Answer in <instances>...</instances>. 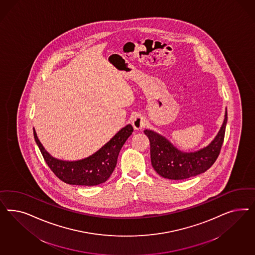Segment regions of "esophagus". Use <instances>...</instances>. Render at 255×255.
I'll list each match as a JSON object with an SVG mask.
<instances>
[{
    "label": "esophagus",
    "mask_w": 255,
    "mask_h": 255,
    "mask_svg": "<svg viewBox=\"0 0 255 255\" xmlns=\"http://www.w3.org/2000/svg\"><path fill=\"white\" fill-rule=\"evenodd\" d=\"M131 124H132V126H133L134 129L140 130V129H142L145 126L146 121H145V119L143 117L136 115V116L133 117V119L131 121Z\"/></svg>",
    "instance_id": "1"
}]
</instances>
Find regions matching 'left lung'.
I'll return each instance as SVG.
<instances>
[{
	"label": "left lung",
	"instance_id": "obj_1",
	"mask_svg": "<svg viewBox=\"0 0 255 255\" xmlns=\"http://www.w3.org/2000/svg\"><path fill=\"white\" fill-rule=\"evenodd\" d=\"M227 124L225 109L224 123L216 136L207 147L193 152H186L175 147L163 135L146 129L144 132L150 142L152 167L162 178L185 179L206 172L215 162L224 143Z\"/></svg>",
	"mask_w": 255,
	"mask_h": 255
}]
</instances>
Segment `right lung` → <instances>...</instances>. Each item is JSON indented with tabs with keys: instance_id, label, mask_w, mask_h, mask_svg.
<instances>
[{
	"instance_id": "obj_1",
	"label": "right lung",
	"mask_w": 255,
	"mask_h": 255,
	"mask_svg": "<svg viewBox=\"0 0 255 255\" xmlns=\"http://www.w3.org/2000/svg\"><path fill=\"white\" fill-rule=\"evenodd\" d=\"M133 131L131 124L123 129L93 154L77 161H63L49 154L40 142L33 128L35 142L46 164L63 182L71 185L95 186L107 181L116 167L118 156Z\"/></svg>"
}]
</instances>
